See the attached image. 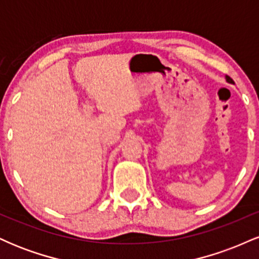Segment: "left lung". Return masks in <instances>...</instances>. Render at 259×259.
<instances>
[{
    "label": "left lung",
    "instance_id": "left-lung-1",
    "mask_svg": "<svg viewBox=\"0 0 259 259\" xmlns=\"http://www.w3.org/2000/svg\"><path fill=\"white\" fill-rule=\"evenodd\" d=\"M227 81H228V82H230V84H234L233 79H231V78H230V76H228V75H227Z\"/></svg>",
    "mask_w": 259,
    "mask_h": 259
}]
</instances>
